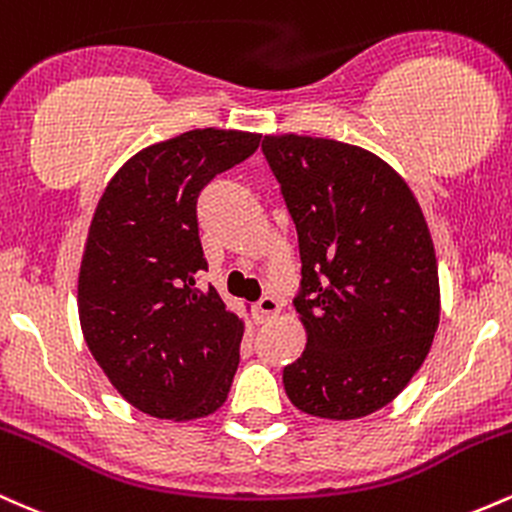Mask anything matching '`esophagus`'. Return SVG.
<instances>
[{"instance_id":"34e87169","label":"esophagus","mask_w":512,"mask_h":512,"mask_svg":"<svg viewBox=\"0 0 512 512\" xmlns=\"http://www.w3.org/2000/svg\"><path fill=\"white\" fill-rule=\"evenodd\" d=\"M255 310H257V315L262 317V320H272V317L279 315L281 303L276 301L274 296H264V298H260V301H257Z\"/></svg>"}]
</instances>
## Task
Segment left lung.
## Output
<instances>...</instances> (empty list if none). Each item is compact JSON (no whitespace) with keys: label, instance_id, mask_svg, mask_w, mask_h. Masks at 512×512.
<instances>
[{"label":"left lung","instance_id":"obj_1","mask_svg":"<svg viewBox=\"0 0 512 512\" xmlns=\"http://www.w3.org/2000/svg\"><path fill=\"white\" fill-rule=\"evenodd\" d=\"M264 158L298 231L296 313L308 344L284 368L291 404L349 421L390 404L440 320L438 260L414 192L361 146L267 134Z\"/></svg>","mask_w":512,"mask_h":512}]
</instances>
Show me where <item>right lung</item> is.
<instances>
[{
	"label": "right lung",
	"instance_id": "obj_1",
	"mask_svg": "<svg viewBox=\"0 0 512 512\" xmlns=\"http://www.w3.org/2000/svg\"><path fill=\"white\" fill-rule=\"evenodd\" d=\"M260 139L207 127L151 144L98 199L79 272L81 332L115 390L156 419H202L231 390L245 325L214 286L197 289L207 269L197 197Z\"/></svg>",
	"mask_w": 512,
	"mask_h": 512
}]
</instances>
